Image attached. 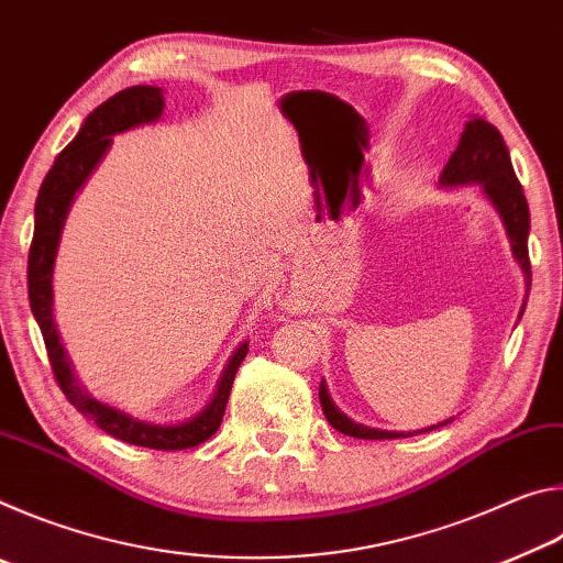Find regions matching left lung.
I'll return each instance as SVG.
<instances>
[{
	"label": "left lung",
	"mask_w": 563,
	"mask_h": 563,
	"mask_svg": "<svg viewBox=\"0 0 563 563\" xmlns=\"http://www.w3.org/2000/svg\"><path fill=\"white\" fill-rule=\"evenodd\" d=\"M442 188H456V186H476L482 196L487 198L489 206L501 218L504 231H507L511 255L523 273V283H527V295L531 288V265H529V206L523 198V190L517 174H514L509 148L504 144L501 133L492 126L489 121L482 117H472L464 123V131L456 144L454 154L446 161L444 170L440 174ZM527 300L521 305L519 318L523 316ZM320 405L325 412L328 422L335 427L338 432L347 437H357V440H397V437H412L419 432H430L437 427L450 424L454 417L437 422L432 427L417 432H389V430H375V427L360 424L350 419L345 412H340L338 405L332 402L328 393L325 379L320 383Z\"/></svg>",
	"instance_id": "obj_1"
}]
</instances>
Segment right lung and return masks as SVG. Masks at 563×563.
<instances>
[{
  "mask_svg": "<svg viewBox=\"0 0 563 563\" xmlns=\"http://www.w3.org/2000/svg\"><path fill=\"white\" fill-rule=\"evenodd\" d=\"M166 109L164 89L158 87H131L119 91L117 97L103 101L99 109H93L87 119H84L79 133L66 146L59 156H56L54 166L46 174L44 184L40 188L34 206V238L30 247V271H26V280H30V305L34 312V320L40 322V330L44 335L46 352H49V362L54 369L56 383H59L66 399L79 409L84 417L97 422L103 432L117 437L121 442L148 446V450H188V446H198L218 432L223 422V412L231 397V387L238 367L247 355V342H241L235 352L228 357V365L223 367L221 379H218L216 393L208 399L201 412L184 419L176 424H156L146 422V419L131 417L123 409L113 407L109 402L93 397L87 387L79 383L74 375V362L66 355L62 345L59 330L54 322V263L56 253H59L64 223L69 218L71 206L81 188L87 186L93 170L99 168L103 156L109 154L113 144V136L123 131L146 126V123H156L161 113Z\"/></svg>",
  "mask_w": 563,
  "mask_h": 563,
  "instance_id": "1",
  "label": "right lung"
}]
</instances>
